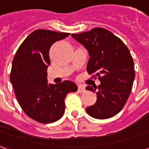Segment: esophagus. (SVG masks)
I'll return each instance as SVG.
<instances>
[{"label":"esophagus","instance_id":"1","mask_svg":"<svg viewBox=\"0 0 149 149\" xmlns=\"http://www.w3.org/2000/svg\"><path fill=\"white\" fill-rule=\"evenodd\" d=\"M77 91H78V93H83V92L85 91V88H84V87L83 86V85L80 84V85H78Z\"/></svg>","mask_w":149,"mask_h":149}]
</instances>
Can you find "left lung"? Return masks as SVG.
Wrapping results in <instances>:
<instances>
[{
    "label": "left lung",
    "instance_id": "8db88e82",
    "mask_svg": "<svg viewBox=\"0 0 149 149\" xmlns=\"http://www.w3.org/2000/svg\"><path fill=\"white\" fill-rule=\"evenodd\" d=\"M71 36L88 51V73L100 81L97 92L86 88L97 95V102L86 112L96 119L111 118L121 111L131 93L135 78L131 53L121 40L103 28Z\"/></svg>",
    "mask_w": 149,
    "mask_h": 149
}]
</instances>
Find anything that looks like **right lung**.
<instances>
[{
  "label": "right lung",
  "mask_w": 149,
  "mask_h": 149,
  "mask_svg": "<svg viewBox=\"0 0 149 149\" xmlns=\"http://www.w3.org/2000/svg\"><path fill=\"white\" fill-rule=\"evenodd\" d=\"M68 35L35 30L22 42L13 61L10 81L18 103L28 116L42 124L58 120L65 112L67 94L77 90V84L72 81L48 84L46 78L50 65L49 49Z\"/></svg>",
  "instance_id": "right-lung-1"
}]
</instances>
